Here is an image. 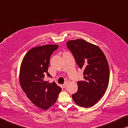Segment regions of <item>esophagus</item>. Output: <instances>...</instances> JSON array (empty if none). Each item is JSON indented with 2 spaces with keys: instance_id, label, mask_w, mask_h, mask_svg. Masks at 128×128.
Returning a JSON list of instances; mask_svg holds the SVG:
<instances>
[{
  "instance_id": "esophagus-1",
  "label": "esophagus",
  "mask_w": 128,
  "mask_h": 128,
  "mask_svg": "<svg viewBox=\"0 0 128 128\" xmlns=\"http://www.w3.org/2000/svg\"><path fill=\"white\" fill-rule=\"evenodd\" d=\"M67 84H68V82H65L64 83V84H63V87L65 88V87H66V86H67Z\"/></svg>"
}]
</instances>
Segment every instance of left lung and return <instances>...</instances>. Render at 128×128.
<instances>
[{"instance_id": "obj_1", "label": "left lung", "mask_w": 128, "mask_h": 128, "mask_svg": "<svg viewBox=\"0 0 128 128\" xmlns=\"http://www.w3.org/2000/svg\"><path fill=\"white\" fill-rule=\"evenodd\" d=\"M66 45L78 66L84 69V80L78 82L77 92L72 94V98L78 106L90 108L101 98L108 87V60L98 46L84 40L68 41Z\"/></svg>"}]
</instances>
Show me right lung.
<instances>
[{
    "label": "right lung",
    "mask_w": 128,
    "mask_h": 128,
    "mask_svg": "<svg viewBox=\"0 0 128 128\" xmlns=\"http://www.w3.org/2000/svg\"><path fill=\"white\" fill-rule=\"evenodd\" d=\"M58 45H47L31 48L25 55L20 72L22 89L30 101L36 106L46 110L57 100L62 88L55 83L44 80L48 73L50 58L58 49Z\"/></svg>",
    "instance_id": "1"
}]
</instances>
